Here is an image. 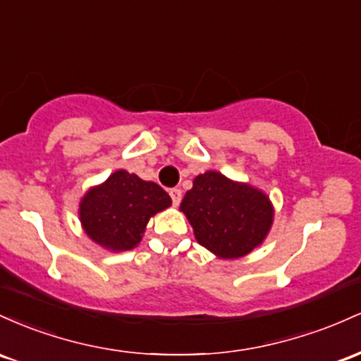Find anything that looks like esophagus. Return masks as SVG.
I'll return each instance as SVG.
<instances>
[{
	"label": "esophagus",
	"mask_w": 361,
	"mask_h": 361,
	"mask_svg": "<svg viewBox=\"0 0 361 361\" xmlns=\"http://www.w3.org/2000/svg\"><path fill=\"white\" fill-rule=\"evenodd\" d=\"M169 194H170V197H172L173 206H179V202H180V200H182V191H180V189H179V188L170 189Z\"/></svg>",
	"instance_id": "esophagus-1"
}]
</instances>
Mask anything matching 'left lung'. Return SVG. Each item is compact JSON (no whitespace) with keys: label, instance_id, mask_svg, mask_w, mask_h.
Returning a JSON list of instances; mask_svg holds the SVG:
<instances>
[{"label":"left lung","instance_id":"8db88e82","mask_svg":"<svg viewBox=\"0 0 361 361\" xmlns=\"http://www.w3.org/2000/svg\"><path fill=\"white\" fill-rule=\"evenodd\" d=\"M179 209L191 224L197 244L226 261L244 257L261 245L274 220L268 194L216 170L192 180Z\"/></svg>","mask_w":361,"mask_h":361}]
</instances>
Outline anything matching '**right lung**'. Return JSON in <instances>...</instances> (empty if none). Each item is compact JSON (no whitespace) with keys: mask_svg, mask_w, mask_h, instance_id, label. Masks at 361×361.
Returning a JSON list of instances; mask_svg holds the SVG:
<instances>
[{"mask_svg":"<svg viewBox=\"0 0 361 361\" xmlns=\"http://www.w3.org/2000/svg\"><path fill=\"white\" fill-rule=\"evenodd\" d=\"M170 204L172 200L159 184L121 169L83 194L78 216L92 242L124 252L140 244L149 218Z\"/></svg>","mask_w":361,"mask_h":361,"instance_id":"right-lung-1","label":"right lung"}]
</instances>
